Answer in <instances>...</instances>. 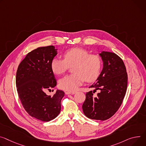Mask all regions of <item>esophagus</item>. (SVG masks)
Listing matches in <instances>:
<instances>
[{"instance_id":"1","label":"esophagus","mask_w":146,"mask_h":146,"mask_svg":"<svg viewBox=\"0 0 146 146\" xmlns=\"http://www.w3.org/2000/svg\"><path fill=\"white\" fill-rule=\"evenodd\" d=\"M65 94H72V95H73V94H75V92H69V91H66L65 92Z\"/></svg>"}]
</instances>
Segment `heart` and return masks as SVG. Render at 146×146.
<instances>
[{
  "label": "heart",
  "mask_w": 146,
  "mask_h": 146,
  "mask_svg": "<svg viewBox=\"0 0 146 146\" xmlns=\"http://www.w3.org/2000/svg\"><path fill=\"white\" fill-rule=\"evenodd\" d=\"M63 59L54 58L50 67L54 74L59 75L72 68L73 74L66 75L60 79L59 87L66 91L74 92L80 87L84 80L90 83L95 81L101 70V60L94 55H90L86 49L74 48L66 50L63 54Z\"/></svg>",
  "instance_id": "heart-1"
}]
</instances>
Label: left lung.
Masks as SVG:
<instances>
[{
	"label": "left lung",
	"instance_id": "obj_1",
	"mask_svg": "<svg viewBox=\"0 0 146 146\" xmlns=\"http://www.w3.org/2000/svg\"><path fill=\"white\" fill-rule=\"evenodd\" d=\"M103 61V69L90 88L100 89L96 98L92 91L87 92L82 108L84 115L95 120L105 121L118 110L125 96L127 74L122 59L115 53L102 51L99 54Z\"/></svg>",
	"mask_w": 146,
	"mask_h": 146
}]
</instances>
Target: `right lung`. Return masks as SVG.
Returning a JSON list of instances; mask_svg holds the SVG:
<instances>
[{"mask_svg":"<svg viewBox=\"0 0 146 146\" xmlns=\"http://www.w3.org/2000/svg\"><path fill=\"white\" fill-rule=\"evenodd\" d=\"M57 54L53 45L38 48L26 55L16 73L17 90L24 108L31 116L44 122L59 114L64 96L59 90L53 96L45 92L56 86L50 63Z\"/></svg>","mask_w":146,"mask_h":146,"instance_id":"right-lung-1","label":"right lung"}]
</instances>
